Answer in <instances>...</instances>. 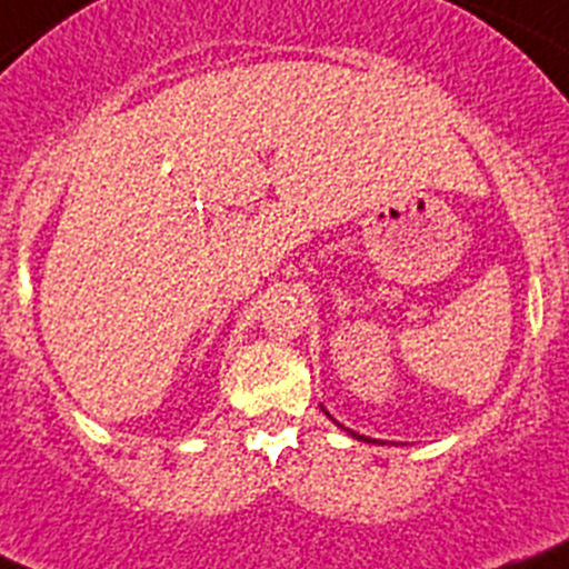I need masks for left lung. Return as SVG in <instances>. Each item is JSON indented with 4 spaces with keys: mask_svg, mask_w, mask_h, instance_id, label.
Masks as SVG:
<instances>
[{
    "mask_svg": "<svg viewBox=\"0 0 569 569\" xmlns=\"http://www.w3.org/2000/svg\"><path fill=\"white\" fill-rule=\"evenodd\" d=\"M351 437H357V439H366V442H377V439H368V437H360V433H351Z\"/></svg>",
    "mask_w": 569,
    "mask_h": 569,
    "instance_id": "1",
    "label": "left lung"
}]
</instances>
